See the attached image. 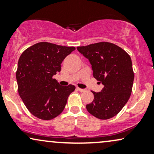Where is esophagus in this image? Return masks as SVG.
Returning a JSON list of instances; mask_svg holds the SVG:
<instances>
[{
    "label": "esophagus",
    "instance_id": "34e87169",
    "mask_svg": "<svg viewBox=\"0 0 154 154\" xmlns=\"http://www.w3.org/2000/svg\"><path fill=\"white\" fill-rule=\"evenodd\" d=\"M77 91H79V92H84L85 90V89H82V88H77Z\"/></svg>",
    "mask_w": 154,
    "mask_h": 154
}]
</instances>
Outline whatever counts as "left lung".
I'll use <instances>...</instances> for the list:
<instances>
[{
  "label": "left lung",
  "instance_id": "8db88e82",
  "mask_svg": "<svg viewBox=\"0 0 154 154\" xmlns=\"http://www.w3.org/2000/svg\"><path fill=\"white\" fill-rule=\"evenodd\" d=\"M89 60L93 77L103 85L94 95L93 102L87 104L90 114L100 119L114 117L122 109L132 93L134 72L130 55L114 43L100 42L77 48Z\"/></svg>",
  "mask_w": 154,
  "mask_h": 154
}]
</instances>
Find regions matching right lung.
I'll return each mask as SVG.
<instances>
[{
    "label": "right lung",
    "instance_id": "1",
    "mask_svg": "<svg viewBox=\"0 0 154 154\" xmlns=\"http://www.w3.org/2000/svg\"><path fill=\"white\" fill-rule=\"evenodd\" d=\"M75 50V47L40 42L26 48L19 57L16 72L19 95L38 119L51 120L59 116L75 90V86H61L53 78L61 71L63 60Z\"/></svg>",
    "mask_w": 154,
    "mask_h": 154
}]
</instances>
